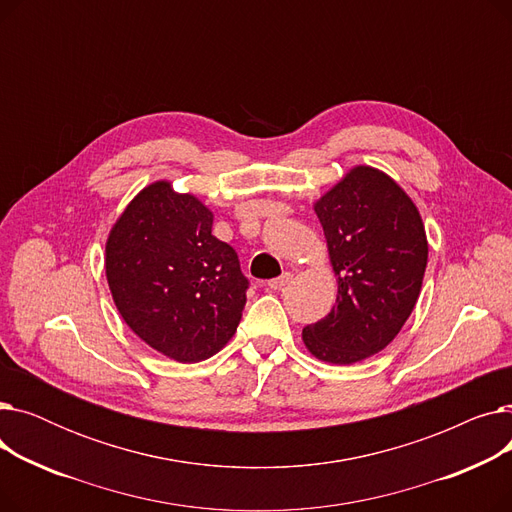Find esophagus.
<instances>
[{
    "mask_svg": "<svg viewBox=\"0 0 512 512\" xmlns=\"http://www.w3.org/2000/svg\"><path fill=\"white\" fill-rule=\"evenodd\" d=\"M290 280H292V274H290V272H284L280 278H274V280L267 282V286H270L272 290H282Z\"/></svg>",
    "mask_w": 512,
    "mask_h": 512,
    "instance_id": "obj_1",
    "label": "esophagus"
}]
</instances>
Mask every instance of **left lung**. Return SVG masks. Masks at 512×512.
I'll list each match as a JSON object with an SVG mask.
<instances>
[{
    "label": "left lung",
    "instance_id": "8db88e82",
    "mask_svg": "<svg viewBox=\"0 0 512 512\" xmlns=\"http://www.w3.org/2000/svg\"><path fill=\"white\" fill-rule=\"evenodd\" d=\"M338 276L332 311L303 328L309 353L351 365L405 326L427 265V238L409 195L384 172L357 166L315 203Z\"/></svg>",
    "mask_w": 512,
    "mask_h": 512
}]
</instances>
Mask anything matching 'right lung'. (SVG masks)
<instances>
[{"instance_id":"right-lung-1","label":"right lung","mask_w":512,"mask_h":512,"mask_svg":"<svg viewBox=\"0 0 512 512\" xmlns=\"http://www.w3.org/2000/svg\"><path fill=\"white\" fill-rule=\"evenodd\" d=\"M213 213L159 180L132 199L105 245V276L128 328L180 363L213 357L234 336L249 280L211 234Z\"/></svg>"}]
</instances>
